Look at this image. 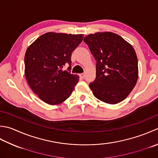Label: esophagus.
I'll return each instance as SVG.
<instances>
[{
  "mask_svg": "<svg viewBox=\"0 0 158 158\" xmlns=\"http://www.w3.org/2000/svg\"><path fill=\"white\" fill-rule=\"evenodd\" d=\"M79 77L81 79H83L85 77V74L84 73H81V74H79Z\"/></svg>",
  "mask_w": 158,
  "mask_h": 158,
  "instance_id": "obj_1",
  "label": "esophagus"
}]
</instances>
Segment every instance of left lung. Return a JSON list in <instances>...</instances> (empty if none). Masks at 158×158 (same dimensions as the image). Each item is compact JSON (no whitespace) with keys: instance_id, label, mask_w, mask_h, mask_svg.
I'll return each instance as SVG.
<instances>
[{"instance_id":"1","label":"left lung","mask_w":158,"mask_h":158,"mask_svg":"<svg viewBox=\"0 0 158 158\" xmlns=\"http://www.w3.org/2000/svg\"><path fill=\"white\" fill-rule=\"evenodd\" d=\"M96 61V79L89 84L94 97L109 104L127 97L138 78V58L133 46L112 32H98L85 36Z\"/></svg>"}]
</instances>
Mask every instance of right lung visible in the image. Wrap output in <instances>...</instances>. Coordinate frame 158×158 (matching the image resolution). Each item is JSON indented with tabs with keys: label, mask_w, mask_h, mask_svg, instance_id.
<instances>
[{
	"label": "right lung",
	"mask_w": 158,
	"mask_h": 158,
	"mask_svg": "<svg viewBox=\"0 0 158 158\" xmlns=\"http://www.w3.org/2000/svg\"><path fill=\"white\" fill-rule=\"evenodd\" d=\"M83 38V34L48 32L27 48L24 75L34 93L45 103L52 106L60 104L72 94L79 77L70 73L71 55ZM66 64L69 67L64 71Z\"/></svg>",
	"instance_id": "obj_1"
}]
</instances>
